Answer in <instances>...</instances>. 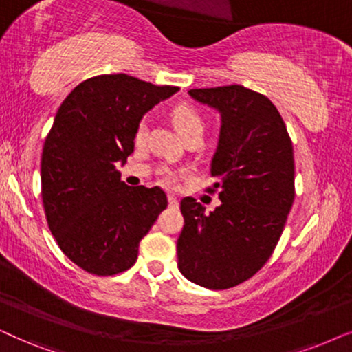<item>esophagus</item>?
Here are the masks:
<instances>
[{"mask_svg": "<svg viewBox=\"0 0 352 352\" xmlns=\"http://www.w3.org/2000/svg\"><path fill=\"white\" fill-rule=\"evenodd\" d=\"M168 204H170V207H173V208H176L177 205H179V202H177V199L173 194H168Z\"/></svg>", "mask_w": 352, "mask_h": 352, "instance_id": "obj_1", "label": "esophagus"}]
</instances>
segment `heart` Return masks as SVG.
<instances>
[{
    "label": "heart",
    "mask_w": 352,
    "mask_h": 352,
    "mask_svg": "<svg viewBox=\"0 0 352 352\" xmlns=\"http://www.w3.org/2000/svg\"><path fill=\"white\" fill-rule=\"evenodd\" d=\"M173 124L179 134L184 137L194 135V134H204V118L199 113L197 108H194L189 103H179L177 107L173 108L171 111ZM145 132H147V124L145 121L140 122L135 129V142H142L145 139Z\"/></svg>",
    "instance_id": "b5f03b06"
}]
</instances>
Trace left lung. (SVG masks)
I'll list each match as a JSON object with an SVG mask.
<instances>
[{"instance_id": "8db88e82", "label": "left lung", "mask_w": 352, "mask_h": 352, "mask_svg": "<svg viewBox=\"0 0 352 352\" xmlns=\"http://www.w3.org/2000/svg\"><path fill=\"white\" fill-rule=\"evenodd\" d=\"M189 95L221 115L210 173L221 204L213 212L181 200L177 268L208 289L249 280L275 250L294 202V153L285 121L265 95L243 85L192 89Z\"/></svg>"}]
</instances>
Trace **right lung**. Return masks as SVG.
<instances>
[{"label": "right lung", "instance_id": "right-lung-1", "mask_svg": "<svg viewBox=\"0 0 352 352\" xmlns=\"http://www.w3.org/2000/svg\"><path fill=\"white\" fill-rule=\"evenodd\" d=\"M177 90L103 74L80 82L59 107L43 145L42 200L59 249L82 270L109 276L131 268L166 208L158 186H126L116 168L134 152L145 113Z\"/></svg>", "mask_w": 352, "mask_h": 352}]
</instances>
